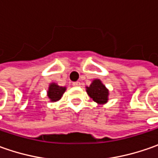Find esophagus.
Masks as SVG:
<instances>
[{"label": "esophagus", "instance_id": "34e87169", "mask_svg": "<svg viewBox=\"0 0 158 158\" xmlns=\"http://www.w3.org/2000/svg\"><path fill=\"white\" fill-rule=\"evenodd\" d=\"M80 85H81V83H80V82H73V86H75V87H78V86H80Z\"/></svg>", "mask_w": 158, "mask_h": 158}]
</instances>
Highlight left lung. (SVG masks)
<instances>
[{
  "mask_svg": "<svg viewBox=\"0 0 158 158\" xmlns=\"http://www.w3.org/2000/svg\"><path fill=\"white\" fill-rule=\"evenodd\" d=\"M86 91L89 98L99 105H104L108 101L109 90L99 79L93 80L89 87H86Z\"/></svg>",
  "mask_w": 158,
  "mask_h": 158,
  "instance_id": "left-lung-1",
  "label": "left lung"
}]
</instances>
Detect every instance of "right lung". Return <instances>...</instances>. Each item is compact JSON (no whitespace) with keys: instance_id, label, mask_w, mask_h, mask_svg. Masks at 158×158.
<instances>
[{"instance_id":"1","label":"right lung","mask_w":158,"mask_h":158,"mask_svg":"<svg viewBox=\"0 0 158 158\" xmlns=\"http://www.w3.org/2000/svg\"><path fill=\"white\" fill-rule=\"evenodd\" d=\"M65 90H66V87H61L54 82H52L49 85V88L47 90V97L52 102H56L61 98Z\"/></svg>"}]
</instances>
